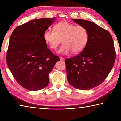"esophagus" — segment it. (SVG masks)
Masks as SVG:
<instances>
[{
  "label": "esophagus",
  "mask_w": 121,
  "mask_h": 121,
  "mask_svg": "<svg viewBox=\"0 0 121 121\" xmlns=\"http://www.w3.org/2000/svg\"><path fill=\"white\" fill-rule=\"evenodd\" d=\"M60 60L61 61H63V60H65V59L62 57H61V56H60Z\"/></svg>",
  "instance_id": "34e87169"
}]
</instances>
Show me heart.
<instances>
[{
	"label": "heart",
	"instance_id": "1",
	"mask_svg": "<svg viewBox=\"0 0 121 121\" xmlns=\"http://www.w3.org/2000/svg\"><path fill=\"white\" fill-rule=\"evenodd\" d=\"M43 39L52 50H56L61 43L63 44L58 52L65 54L71 51L74 54L83 50L89 41V34L86 28L82 25L63 21L53 26V30L47 29L44 32Z\"/></svg>",
	"mask_w": 121,
	"mask_h": 121
}]
</instances>
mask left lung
I'll list each match as a JSON object with an SVG mask.
<instances>
[{
  "label": "left lung",
  "mask_w": 121,
  "mask_h": 121,
  "mask_svg": "<svg viewBox=\"0 0 121 121\" xmlns=\"http://www.w3.org/2000/svg\"><path fill=\"white\" fill-rule=\"evenodd\" d=\"M73 20L86 28L89 39L82 52L65 60L67 79L75 89L88 90L102 83L112 70L116 56L114 42L110 32L95 23Z\"/></svg>",
  "instance_id": "8db88e82"
}]
</instances>
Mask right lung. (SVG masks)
Here are the masks:
<instances>
[{
    "mask_svg": "<svg viewBox=\"0 0 121 121\" xmlns=\"http://www.w3.org/2000/svg\"><path fill=\"white\" fill-rule=\"evenodd\" d=\"M55 17L34 19L16 27L10 36L6 55L7 65L21 86L30 91L44 88L59 56L47 48L44 32Z\"/></svg>",
    "mask_w": 121,
    "mask_h": 121,
    "instance_id": "1",
    "label": "right lung"
}]
</instances>
